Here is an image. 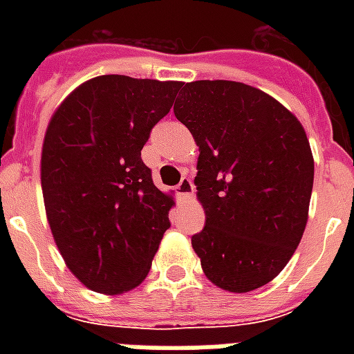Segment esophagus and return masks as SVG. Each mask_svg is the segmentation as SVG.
Segmentation results:
<instances>
[{
	"instance_id": "obj_1",
	"label": "esophagus",
	"mask_w": 354,
	"mask_h": 354,
	"mask_svg": "<svg viewBox=\"0 0 354 354\" xmlns=\"http://www.w3.org/2000/svg\"><path fill=\"white\" fill-rule=\"evenodd\" d=\"M193 187H195V185H193V182L189 180V178H182V182H180L176 187L180 199H184V201L189 199V197L193 195Z\"/></svg>"
}]
</instances>
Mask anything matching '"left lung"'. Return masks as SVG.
Wrapping results in <instances>:
<instances>
[{
	"mask_svg": "<svg viewBox=\"0 0 354 354\" xmlns=\"http://www.w3.org/2000/svg\"><path fill=\"white\" fill-rule=\"evenodd\" d=\"M174 115L199 146L197 199L207 225L192 237L210 282L250 292L273 281L304 237L311 146L294 113L237 81L184 83Z\"/></svg>",
	"mask_w": 354,
	"mask_h": 354,
	"instance_id": "8db88e82",
	"label": "left lung"
}]
</instances>
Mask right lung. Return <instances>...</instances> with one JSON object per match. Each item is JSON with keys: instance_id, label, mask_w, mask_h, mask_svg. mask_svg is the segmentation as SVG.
Instances as JSON below:
<instances>
[{"instance_id": "1", "label": "right lung", "mask_w": 354, "mask_h": 354, "mask_svg": "<svg viewBox=\"0 0 354 354\" xmlns=\"http://www.w3.org/2000/svg\"><path fill=\"white\" fill-rule=\"evenodd\" d=\"M180 87L100 75L50 117L41 149L45 212L68 269L94 292L136 288L170 227L174 199L155 187L142 147Z\"/></svg>"}]
</instances>
